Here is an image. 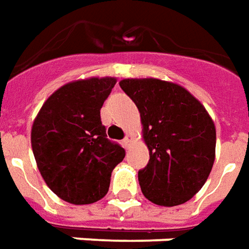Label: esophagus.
<instances>
[{
  "instance_id": "34e87169",
  "label": "esophagus",
  "mask_w": 249,
  "mask_h": 249,
  "mask_svg": "<svg viewBox=\"0 0 249 249\" xmlns=\"http://www.w3.org/2000/svg\"><path fill=\"white\" fill-rule=\"evenodd\" d=\"M133 140H134V137H133V134H127L126 135V138L123 140V143H124V146L128 147L130 145H131V142H133Z\"/></svg>"
}]
</instances>
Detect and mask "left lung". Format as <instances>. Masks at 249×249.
<instances>
[{
    "instance_id": "left-lung-1",
    "label": "left lung",
    "mask_w": 249,
    "mask_h": 249,
    "mask_svg": "<svg viewBox=\"0 0 249 249\" xmlns=\"http://www.w3.org/2000/svg\"><path fill=\"white\" fill-rule=\"evenodd\" d=\"M121 88L140 111L149 164L138 172L154 205L186 203L206 183L215 160V126L203 104L176 82L124 78Z\"/></svg>"
}]
</instances>
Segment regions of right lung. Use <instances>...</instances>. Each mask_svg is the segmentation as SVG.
Segmentation results:
<instances>
[{
	"instance_id": "1",
	"label": "right lung",
	"mask_w": 249,
	"mask_h": 249,
	"mask_svg": "<svg viewBox=\"0 0 249 249\" xmlns=\"http://www.w3.org/2000/svg\"><path fill=\"white\" fill-rule=\"evenodd\" d=\"M115 77H88L58 88L43 103L31 128L36 165L49 188L71 205L106 196L111 174L126 152L108 141L100 108Z\"/></svg>"
}]
</instances>
